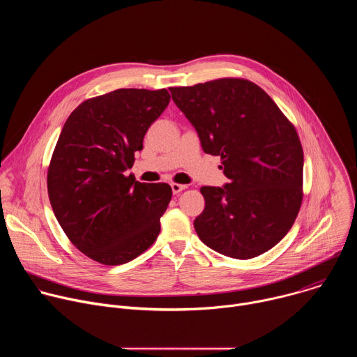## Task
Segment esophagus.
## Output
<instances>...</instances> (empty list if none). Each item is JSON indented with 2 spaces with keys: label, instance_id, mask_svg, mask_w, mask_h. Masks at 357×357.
<instances>
[{
  "label": "esophagus",
  "instance_id": "34e87169",
  "mask_svg": "<svg viewBox=\"0 0 357 357\" xmlns=\"http://www.w3.org/2000/svg\"><path fill=\"white\" fill-rule=\"evenodd\" d=\"M171 188H172L174 195H178V193H181L182 190H185V189H186V185H181V183H171Z\"/></svg>",
  "mask_w": 357,
  "mask_h": 357
}]
</instances>
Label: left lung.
Here are the masks:
<instances>
[{"instance_id":"8db88e82","label":"left lung","mask_w":357,"mask_h":357,"mask_svg":"<svg viewBox=\"0 0 357 357\" xmlns=\"http://www.w3.org/2000/svg\"><path fill=\"white\" fill-rule=\"evenodd\" d=\"M174 103L195 127L202 149L222 158L229 182L202 186L199 238L223 256L248 260L291 229L302 202L303 152L274 100L244 79L171 87Z\"/></svg>"}]
</instances>
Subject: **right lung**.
Instances as JSON below:
<instances>
[{
	"instance_id": "right-lung-1",
	"label": "right lung",
	"mask_w": 357,
	"mask_h": 357,
	"mask_svg": "<svg viewBox=\"0 0 357 357\" xmlns=\"http://www.w3.org/2000/svg\"><path fill=\"white\" fill-rule=\"evenodd\" d=\"M169 100L167 89H119L83 101L62 128L47 171L49 200L69 240L97 263L126 264L161 231L171 186L126 171Z\"/></svg>"
}]
</instances>
